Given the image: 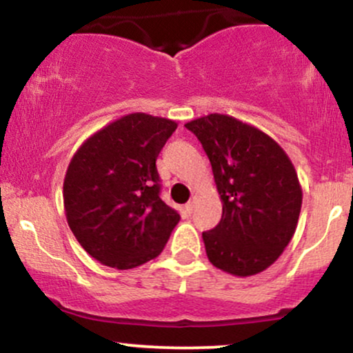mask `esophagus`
Instances as JSON below:
<instances>
[{
  "instance_id": "esophagus-1",
  "label": "esophagus",
  "mask_w": 353,
  "mask_h": 353,
  "mask_svg": "<svg viewBox=\"0 0 353 353\" xmlns=\"http://www.w3.org/2000/svg\"><path fill=\"white\" fill-rule=\"evenodd\" d=\"M196 201H197V197L194 196L192 199H190L188 204H185V210H188V212H192V209H194V205H196Z\"/></svg>"
}]
</instances>
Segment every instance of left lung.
I'll list each match as a JSON object with an SVG mask.
<instances>
[{"label":"left lung","instance_id":"8db88e82","mask_svg":"<svg viewBox=\"0 0 353 353\" xmlns=\"http://www.w3.org/2000/svg\"><path fill=\"white\" fill-rule=\"evenodd\" d=\"M212 165L221 222L202 232L210 264L237 277L255 275L281 257L302 208L292 161L270 136L228 114L185 124Z\"/></svg>","mask_w":353,"mask_h":353}]
</instances>
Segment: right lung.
Here are the masks:
<instances>
[{
  "label": "right lung",
  "instance_id": "1",
  "mask_svg": "<svg viewBox=\"0 0 353 353\" xmlns=\"http://www.w3.org/2000/svg\"><path fill=\"white\" fill-rule=\"evenodd\" d=\"M177 123L132 112L88 137L63 184L64 212L83 249L112 269L163 252L181 216L161 199L156 159Z\"/></svg>",
  "mask_w": 353,
  "mask_h": 353
}]
</instances>
